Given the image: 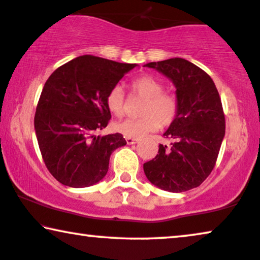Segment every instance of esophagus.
Masks as SVG:
<instances>
[{
  "label": "esophagus",
  "instance_id": "1",
  "mask_svg": "<svg viewBox=\"0 0 260 260\" xmlns=\"http://www.w3.org/2000/svg\"><path fill=\"white\" fill-rule=\"evenodd\" d=\"M126 141L128 145H133L138 143V139H134V138H126Z\"/></svg>",
  "mask_w": 260,
  "mask_h": 260
}]
</instances>
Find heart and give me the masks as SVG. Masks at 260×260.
<instances>
[{"label":"heart","instance_id":"heart-1","mask_svg":"<svg viewBox=\"0 0 260 260\" xmlns=\"http://www.w3.org/2000/svg\"><path fill=\"white\" fill-rule=\"evenodd\" d=\"M133 95L144 99L140 106V117L126 119L114 123V131L126 138H139L154 132L159 127L169 126L178 114L179 103L175 94L165 91L164 83L151 75H141L129 82ZM106 105L110 114L116 117L123 115L126 108L123 90L120 85L113 86L106 96Z\"/></svg>","mask_w":260,"mask_h":260}]
</instances>
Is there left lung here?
Masks as SVG:
<instances>
[{"label": "left lung", "mask_w": 260, "mask_h": 260, "mask_svg": "<svg viewBox=\"0 0 260 260\" xmlns=\"http://www.w3.org/2000/svg\"><path fill=\"white\" fill-rule=\"evenodd\" d=\"M161 72L176 85L179 109L164 133L170 147L144 164L148 181L170 192L199 186L213 171L224 137L222 103L210 76L195 64L171 58L145 65Z\"/></svg>", "instance_id": "1"}]
</instances>
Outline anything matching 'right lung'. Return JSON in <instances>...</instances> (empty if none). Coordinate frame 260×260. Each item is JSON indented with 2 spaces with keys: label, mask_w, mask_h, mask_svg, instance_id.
<instances>
[{
  "label": "right lung",
  "mask_w": 260,
  "mask_h": 260,
  "mask_svg": "<svg viewBox=\"0 0 260 260\" xmlns=\"http://www.w3.org/2000/svg\"><path fill=\"white\" fill-rule=\"evenodd\" d=\"M136 67L86 54L61 65L45 83L34 128L45 165L61 184H96L107 175L112 152L127 144L120 133H96L112 117L107 94Z\"/></svg>",
  "instance_id": "add662e5"
}]
</instances>
